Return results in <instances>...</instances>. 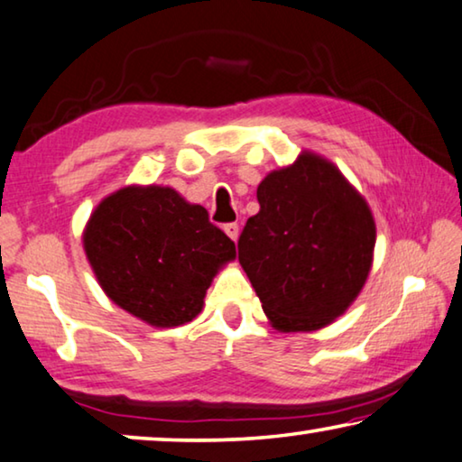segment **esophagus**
<instances>
[{
	"label": "esophagus",
	"mask_w": 462,
	"mask_h": 462,
	"mask_svg": "<svg viewBox=\"0 0 462 462\" xmlns=\"http://www.w3.org/2000/svg\"><path fill=\"white\" fill-rule=\"evenodd\" d=\"M223 229H225L226 236H229L233 241H237V237H239V225L237 223H226Z\"/></svg>",
	"instance_id": "34e87169"
}]
</instances>
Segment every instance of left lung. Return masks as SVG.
Wrapping results in <instances>:
<instances>
[{
    "label": "left lung",
    "mask_w": 462,
    "mask_h": 462,
    "mask_svg": "<svg viewBox=\"0 0 462 462\" xmlns=\"http://www.w3.org/2000/svg\"><path fill=\"white\" fill-rule=\"evenodd\" d=\"M258 202L237 247L262 310L281 332L328 326L370 274V207L330 161L308 151L262 180Z\"/></svg>",
    "instance_id": "obj_1"
}]
</instances>
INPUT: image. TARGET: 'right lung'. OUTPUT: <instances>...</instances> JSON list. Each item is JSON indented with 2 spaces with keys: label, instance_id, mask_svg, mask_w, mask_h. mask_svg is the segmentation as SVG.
<instances>
[{
  "label": "right lung",
  "instance_id": "1",
  "mask_svg": "<svg viewBox=\"0 0 462 462\" xmlns=\"http://www.w3.org/2000/svg\"><path fill=\"white\" fill-rule=\"evenodd\" d=\"M84 252L113 303L157 328L191 322L236 244L173 188L127 186L98 204Z\"/></svg>",
  "mask_w": 462,
  "mask_h": 462
}]
</instances>
